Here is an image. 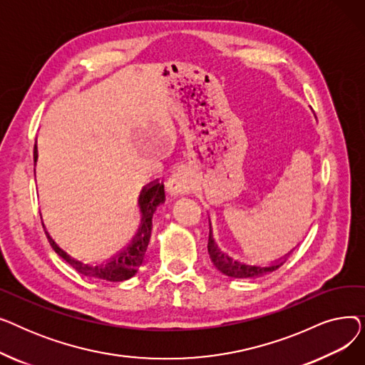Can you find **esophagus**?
<instances>
[{"instance_id":"1","label":"esophagus","mask_w":365,"mask_h":365,"mask_svg":"<svg viewBox=\"0 0 365 365\" xmlns=\"http://www.w3.org/2000/svg\"><path fill=\"white\" fill-rule=\"evenodd\" d=\"M190 189H192V180L182 171L175 173V175L168 179L167 190L170 195H185L190 192Z\"/></svg>"}]
</instances>
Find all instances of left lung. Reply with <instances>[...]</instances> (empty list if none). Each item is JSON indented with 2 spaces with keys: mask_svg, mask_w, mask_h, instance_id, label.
I'll use <instances>...</instances> for the list:
<instances>
[{
  "mask_svg": "<svg viewBox=\"0 0 365 365\" xmlns=\"http://www.w3.org/2000/svg\"><path fill=\"white\" fill-rule=\"evenodd\" d=\"M210 222V217H208ZM208 255L210 259H212V263L217 267V269L231 278H257L262 277L264 274H269L277 271L279 266H282L289 257L293 250L290 253H287L285 256H282L281 259L269 263V264H255V263H247V262H241L238 259H234L232 256H229L227 253H225L222 248L216 244L215 238H213V231H212V222H210V235H208Z\"/></svg>",
  "mask_w": 365,
  "mask_h": 365,
  "instance_id": "1",
  "label": "left lung"
}]
</instances>
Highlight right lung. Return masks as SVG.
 Wrapping results in <instances>:
<instances>
[{
  "mask_svg": "<svg viewBox=\"0 0 365 365\" xmlns=\"http://www.w3.org/2000/svg\"><path fill=\"white\" fill-rule=\"evenodd\" d=\"M38 160V148L36 143L34 146V163L36 164ZM165 201V194H164V183L160 182L158 179L148 183L143 186L139 195V210H140V226L138 229L136 235L133 237L128 245H125L121 252H118L110 259L102 262V263H84L78 259L72 257L66 250L57 244L50 234L46 231V235L50 241V245L53 247V250L59 255L65 262H68L76 272L83 274L84 277L90 278H98L102 281H109V282H120L130 279L138 274L139 267L142 266L146 248L150 240V231H152V216L155 213V210L160 204ZM44 226V222H43ZM46 229V226H44Z\"/></svg>",
  "mask_w": 365,
  "mask_h": 365,
  "instance_id": "right-lung-1",
  "label": "right lung"
}]
</instances>
